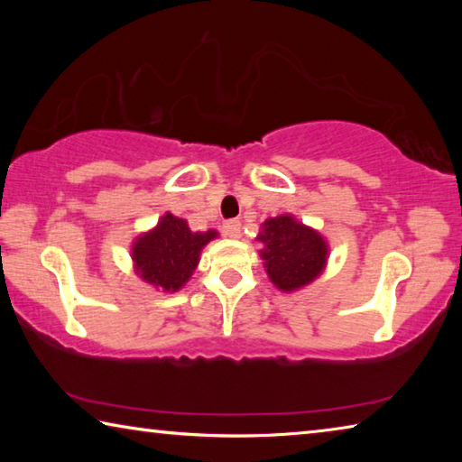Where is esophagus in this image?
I'll return each instance as SVG.
<instances>
[{
    "mask_svg": "<svg viewBox=\"0 0 462 462\" xmlns=\"http://www.w3.org/2000/svg\"><path fill=\"white\" fill-rule=\"evenodd\" d=\"M222 230H224L226 236H230V238H240V222H238V220H228V222H224Z\"/></svg>",
    "mask_w": 462,
    "mask_h": 462,
    "instance_id": "34e87169",
    "label": "esophagus"
}]
</instances>
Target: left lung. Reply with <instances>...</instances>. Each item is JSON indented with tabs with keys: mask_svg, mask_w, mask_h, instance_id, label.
Wrapping results in <instances>:
<instances>
[{
	"mask_svg": "<svg viewBox=\"0 0 462 462\" xmlns=\"http://www.w3.org/2000/svg\"><path fill=\"white\" fill-rule=\"evenodd\" d=\"M256 240L261 242V259L273 285L281 291H295L322 275L328 261L324 236L293 216L264 220Z\"/></svg>",
	"mask_w": 462,
	"mask_h": 462,
	"instance_id": "8db88e82",
	"label": "left lung"
}]
</instances>
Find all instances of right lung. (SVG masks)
Segmentation results:
<instances>
[{"instance_id": "1", "label": "right lung", "mask_w": 462, "mask_h": 462, "mask_svg": "<svg viewBox=\"0 0 462 462\" xmlns=\"http://www.w3.org/2000/svg\"><path fill=\"white\" fill-rule=\"evenodd\" d=\"M216 236V230L191 232L185 220L167 212L156 228L132 245L134 269L146 283L162 291H179L198 267L201 248Z\"/></svg>"}]
</instances>
